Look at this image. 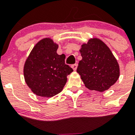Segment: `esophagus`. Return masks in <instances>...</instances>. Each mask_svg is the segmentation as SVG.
<instances>
[{
  "label": "esophagus",
  "mask_w": 135,
  "mask_h": 135,
  "mask_svg": "<svg viewBox=\"0 0 135 135\" xmlns=\"http://www.w3.org/2000/svg\"><path fill=\"white\" fill-rule=\"evenodd\" d=\"M77 67H78V64H73V65H71V68H73V70H76V69H77Z\"/></svg>",
  "instance_id": "34e87169"
}]
</instances>
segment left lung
<instances>
[{"mask_svg":"<svg viewBox=\"0 0 135 135\" xmlns=\"http://www.w3.org/2000/svg\"><path fill=\"white\" fill-rule=\"evenodd\" d=\"M80 52L82 59L77 72L86 88L103 92L115 83L120 76L119 65L104 42L99 39H90L82 45Z\"/></svg>","mask_w":135,"mask_h":135,"instance_id":"left-lung-1","label":"left lung"}]
</instances>
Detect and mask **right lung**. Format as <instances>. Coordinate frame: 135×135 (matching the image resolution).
Returning a JSON list of instances; mask_svg holds the SVG:
<instances>
[{"mask_svg":"<svg viewBox=\"0 0 135 135\" xmlns=\"http://www.w3.org/2000/svg\"><path fill=\"white\" fill-rule=\"evenodd\" d=\"M58 45L50 38L39 41L31 51L24 65L26 84L40 97H51L59 93L73 69L65 64V55L57 53Z\"/></svg>","mask_w":135,"mask_h":135,"instance_id":"right-lung-1","label":"right lung"}]
</instances>
